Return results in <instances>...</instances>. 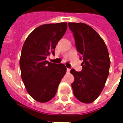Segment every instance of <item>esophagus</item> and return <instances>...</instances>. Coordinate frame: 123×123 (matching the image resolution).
<instances>
[{
  "instance_id": "esophagus-1",
  "label": "esophagus",
  "mask_w": 123,
  "mask_h": 123,
  "mask_svg": "<svg viewBox=\"0 0 123 123\" xmlns=\"http://www.w3.org/2000/svg\"><path fill=\"white\" fill-rule=\"evenodd\" d=\"M70 68H67V72H70Z\"/></svg>"
}]
</instances>
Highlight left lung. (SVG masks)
Listing matches in <instances>:
<instances>
[{"label": "left lung", "instance_id": "8db88e82", "mask_svg": "<svg viewBox=\"0 0 123 123\" xmlns=\"http://www.w3.org/2000/svg\"><path fill=\"white\" fill-rule=\"evenodd\" d=\"M76 49L82 60V70L74 69L72 83L74 95L84 103H90L100 95L108 77L110 59L105 43L92 27L84 23H68Z\"/></svg>", "mask_w": 123, "mask_h": 123}]
</instances>
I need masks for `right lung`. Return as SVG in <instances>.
Returning a JSON list of instances; mask_svg holds the SVG:
<instances>
[{
  "instance_id": "right-lung-1",
  "label": "right lung",
  "mask_w": 123,
  "mask_h": 123,
  "mask_svg": "<svg viewBox=\"0 0 123 123\" xmlns=\"http://www.w3.org/2000/svg\"><path fill=\"white\" fill-rule=\"evenodd\" d=\"M67 29L66 22L43 24L35 28L24 43L20 60L22 79L28 93L41 103L54 98L67 72L64 64L46 61L55 55L56 44Z\"/></svg>"
}]
</instances>
